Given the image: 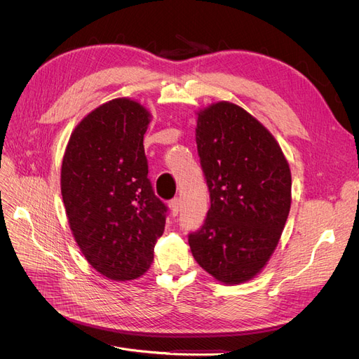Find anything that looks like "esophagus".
<instances>
[{
    "label": "esophagus",
    "mask_w": 359,
    "mask_h": 359,
    "mask_svg": "<svg viewBox=\"0 0 359 359\" xmlns=\"http://www.w3.org/2000/svg\"><path fill=\"white\" fill-rule=\"evenodd\" d=\"M180 208H182V202H180L179 198H176V199L170 202V212H172L175 217L180 212Z\"/></svg>",
    "instance_id": "34e87169"
}]
</instances>
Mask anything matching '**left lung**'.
Listing matches in <instances>:
<instances>
[{
	"label": "left lung",
	"instance_id": "left-lung-1",
	"mask_svg": "<svg viewBox=\"0 0 359 359\" xmlns=\"http://www.w3.org/2000/svg\"><path fill=\"white\" fill-rule=\"evenodd\" d=\"M196 115L211 208L189 246L203 271L238 285L257 276L278 246L291 208V170L271 132L238 104L217 102Z\"/></svg>",
	"mask_w": 359,
	"mask_h": 359
}]
</instances>
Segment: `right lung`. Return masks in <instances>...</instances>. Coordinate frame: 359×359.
<instances>
[{
	"label": "right lung",
	"mask_w": 359,
	"mask_h": 359,
	"mask_svg": "<svg viewBox=\"0 0 359 359\" xmlns=\"http://www.w3.org/2000/svg\"><path fill=\"white\" fill-rule=\"evenodd\" d=\"M151 113L129 97L109 100L74 128L61 165L71 233L91 268L111 280L144 275L164 231L165 205L147 175Z\"/></svg>",
	"instance_id": "add662e5"
}]
</instances>
